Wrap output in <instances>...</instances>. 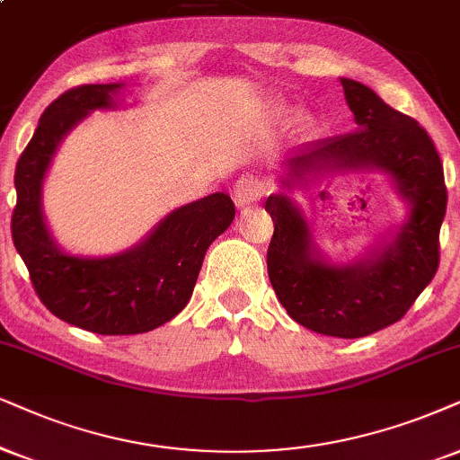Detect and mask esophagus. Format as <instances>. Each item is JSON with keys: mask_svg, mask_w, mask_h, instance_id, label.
Here are the masks:
<instances>
[{"mask_svg": "<svg viewBox=\"0 0 460 460\" xmlns=\"http://www.w3.org/2000/svg\"><path fill=\"white\" fill-rule=\"evenodd\" d=\"M265 193V180L261 176H252V173H246L235 182L234 187V199L240 208L252 206L257 203Z\"/></svg>", "mask_w": 460, "mask_h": 460, "instance_id": "34e87169", "label": "esophagus"}]
</instances>
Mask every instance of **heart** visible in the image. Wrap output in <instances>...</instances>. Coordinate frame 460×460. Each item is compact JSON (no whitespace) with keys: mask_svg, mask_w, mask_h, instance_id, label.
<instances>
[{"mask_svg":"<svg viewBox=\"0 0 460 460\" xmlns=\"http://www.w3.org/2000/svg\"><path fill=\"white\" fill-rule=\"evenodd\" d=\"M278 114H287V110H284V108H278ZM301 125H304V127H310V119H307V116H304V119H301Z\"/></svg>","mask_w":460,"mask_h":460,"instance_id":"obj_1","label":"heart"}]
</instances>
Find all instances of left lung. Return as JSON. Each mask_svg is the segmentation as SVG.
<instances>
[{
	"mask_svg": "<svg viewBox=\"0 0 460 460\" xmlns=\"http://www.w3.org/2000/svg\"><path fill=\"white\" fill-rule=\"evenodd\" d=\"M357 131L287 161L284 187L335 170H380L410 203L408 220L393 242L348 265L329 263L312 240L301 208L284 193L270 195L273 220L267 273L288 316L316 333L365 337L401 321L439 265V229L447 193L433 139L410 116L397 112L357 80L341 78Z\"/></svg>",
	"mask_w": 460,
	"mask_h": 460,
	"instance_id": "obj_1",
	"label": "left lung"
}]
</instances>
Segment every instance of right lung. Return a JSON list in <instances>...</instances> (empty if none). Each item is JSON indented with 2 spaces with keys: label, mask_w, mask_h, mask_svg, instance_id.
<instances>
[{
  "label": "right lung",
  "mask_w": 460,
  "mask_h": 460,
  "mask_svg": "<svg viewBox=\"0 0 460 460\" xmlns=\"http://www.w3.org/2000/svg\"><path fill=\"white\" fill-rule=\"evenodd\" d=\"M123 84H83L40 119L14 172L13 242L38 297L57 318L100 335L153 331L184 310L210 243L234 223L229 195L212 193L167 214L137 246L80 257L57 246L42 212V184L61 139L93 110L114 108Z\"/></svg>",
  "instance_id": "1"
}]
</instances>
